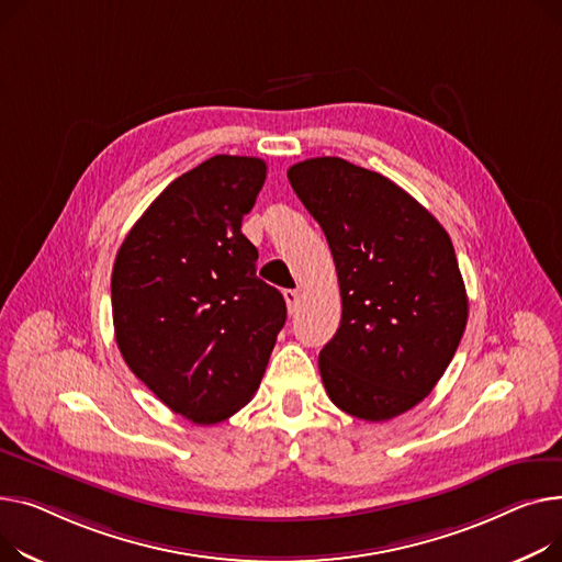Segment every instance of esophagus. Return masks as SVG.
<instances>
[{"instance_id":"esophagus-1","label":"esophagus","mask_w":562,"mask_h":562,"mask_svg":"<svg viewBox=\"0 0 562 562\" xmlns=\"http://www.w3.org/2000/svg\"><path fill=\"white\" fill-rule=\"evenodd\" d=\"M283 300H285V306H288V313H296V308H300V292L296 290H283Z\"/></svg>"}]
</instances>
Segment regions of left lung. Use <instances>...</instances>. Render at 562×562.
<instances>
[{"mask_svg":"<svg viewBox=\"0 0 562 562\" xmlns=\"http://www.w3.org/2000/svg\"><path fill=\"white\" fill-rule=\"evenodd\" d=\"M288 179L340 283V326L319 351L328 400L366 422L397 417L436 387L465 331L451 238L406 190L345 158L302 160Z\"/></svg>","mask_w":562,"mask_h":562,"instance_id":"8db88e82","label":"left lung"}]
</instances>
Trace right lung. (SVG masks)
<instances>
[{
  "instance_id": "obj_1",
  "label": "right lung",
  "mask_w": 562,
  "mask_h": 562,
  "mask_svg": "<svg viewBox=\"0 0 562 562\" xmlns=\"http://www.w3.org/2000/svg\"><path fill=\"white\" fill-rule=\"evenodd\" d=\"M268 165L220 154L165 188L113 266L115 340L128 370L194 424L238 413L285 324L283 294L256 277L243 236Z\"/></svg>"
}]
</instances>
